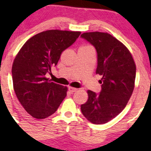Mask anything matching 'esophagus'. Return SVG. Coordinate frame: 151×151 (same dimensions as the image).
<instances>
[{
	"label": "esophagus",
	"instance_id": "1",
	"mask_svg": "<svg viewBox=\"0 0 151 151\" xmlns=\"http://www.w3.org/2000/svg\"><path fill=\"white\" fill-rule=\"evenodd\" d=\"M68 91H69L71 93H74V92H76V91H77V89L75 88H72V87H68Z\"/></svg>",
	"mask_w": 151,
	"mask_h": 151
}]
</instances>
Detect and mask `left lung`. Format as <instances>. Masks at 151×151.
I'll return each mask as SVG.
<instances>
[{"label":"left lung","mask_w":151,"mask_h":151,"mask_svg":"<svg viewBox=\"0 0 151 151\" xmlns=\"http://www.w3.org/2000/svg\"><path fill=\"white\" fill-rule=\"evenodd\" d=\"M81 38L95 47L96 74L101 75L99 93L88 91V99L81 105L83 115L94 124H104L121 113L130 99L136 77V65L130 52L112 35L84 33Z\"/></svg>","instance_id":"1"}]
</instances>
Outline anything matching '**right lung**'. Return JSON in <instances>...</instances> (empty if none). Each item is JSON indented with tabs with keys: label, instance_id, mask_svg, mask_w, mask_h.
Wrapping results in <instances>:
<instances>
[{
	"label": "right lung",
	"instance_id": "1",
	"mask_svg": "<svg viewBox=\"0 0 151 151\" xmlns=\"http://www.w3.org/2000/svg\"><path fill=\"white\" fill-rule=\"evenodd\" d=\"M80 32L50 30L28 39L12 65L17 97L32 117L44 119L55 112L66 96L67 88L52 83L46 74L56 66L62 52L75 42Z\"/></svg>",
	"mask_w": 151,
	"mask_h": 151
}]
</instances>
